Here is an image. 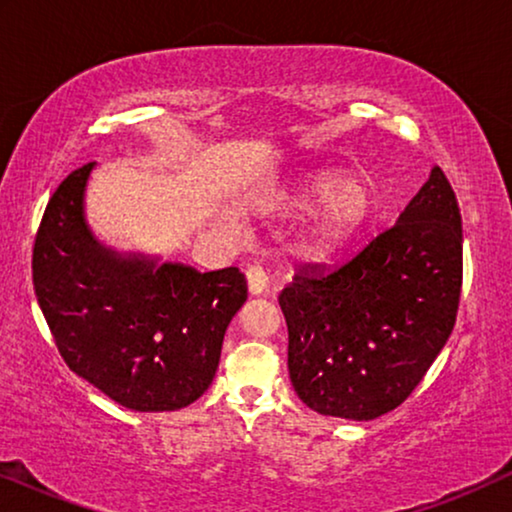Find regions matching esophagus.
Here are the masks:
<instances>
[{
    "label": "esophagus",
    "mask_w": 512,
    "mask_h": 512,
    "mask_svg": "<svg viewBox=\"0 0 512 512\" xmlns=\"http://www.w3.org/2000/svg\"><path fill=\"white\" fill-rule=\"evenodd\" d=\"M247 284H249V293L251 296H263L268 291L270 279L265 275V270L261 265H249L247 268Z\"/></svg>",
    "instance_id": "34e87169"
}]
</instances>
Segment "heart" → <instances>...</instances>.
<instances>
[{"mask_svg":"<svg viewBox=\"0 0 512 512\" xmlns=\"http://www.w3.org/2000/svg\"><path fill=\"white\" fill-rule=\"evenodd\" d=\"M319 197L322 200L314 207L307 233V251L317 256L349 240L370 214V193L356 179H342L338 184L335 177L314 179L303 195V205H312Z\"/></svg>","mask_w":512,"mask_h":512,"instance_id":"1","label":"heart"}]
</instances>
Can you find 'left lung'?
Instances as JSON below:
<instances>
[{
  "mask_svg": "<svg viewBox=\"0 0 512 512\" xmlns=\"http://www.w3.org/2000/svg\"><path fill=\"white\" fill-rule=\"evenodd\" d=\"M461 254L457 195L433 167L396 226L335 268L303 265L279 293L300 401L356 422L398 408L450 338Z\"/></svg>",
  "mask_w": 512,
  "mask_h": 512,
  "instance_id": "obj_1",
  "label": "left lung"
}]
</instances>
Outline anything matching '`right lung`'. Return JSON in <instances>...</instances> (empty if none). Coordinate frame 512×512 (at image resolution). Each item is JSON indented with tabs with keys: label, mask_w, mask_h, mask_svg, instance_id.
Instances as JSON below:
<instances>
[{
	"label": "right lung",
	"mask_w": 512,
	"mask_h": 512,
	"mask_svg": "<svg viewBox=\"0 0 512 512\" xmlns=\"http://www.w3.org/2000/svg\"><path fill=\"white\" fill-rule=\"evenodd\" d=\"M93 167L69 174L46 205L32 254L39 307L67 366L111 401L181 410L212 384L247 279L104 247L83 202Z\"/></svg>",
	"instance_id": "obj_1"
}]
</instances>
